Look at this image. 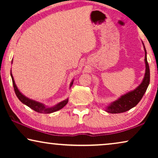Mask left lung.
I'll list each match as a JSON object with an SVG mask.
<instances>
[{
  "label": "left lung",
  "mask_w": 158,
  "mask_h": 158,
  "mask_svg": "<svg viewBox=\"0 0 158 158\" xmlns=\"http://www.w3.org/2000/svg\"><path fill=\"white\" fill-rule=\"evenodd\" d=\"M143 44V42H142ZM144 45V44H143ZM144 52H145V56H144V62H145V73H144V78L142 82L138 87L135 90H131L126 94H124L117 100L108 106L105 111L108 113L111 114H118L123 113V112L129 111V109H132L135 106H137L139 102L142 97H143L144 93L146 92L149 84H150V68L147 60V52L144 45Z\"/></svg>",
  "instance_id": "obj_1"
}]
</instances>
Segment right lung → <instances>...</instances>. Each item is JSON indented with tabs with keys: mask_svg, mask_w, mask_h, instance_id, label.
<instances>
[{
	"mask_svg": "<svg viewBox=\"0 0 158 158\" xmlns=\"http://www.w3.org/2000/svg\"><path fill=\"white\" fill-rule=\"evenodd\" d=\"M10 76H11V78H12L13 85H14L15 94H16V96L18 97V98L21 101V102H22L23 103V104L27 105V106L31 108V109H33L34 111L38 112V113H42V114L53 113V112L59 111V110L62 109V108H63L68 102V98H67V99H65V100H64V101H61V102L58 103L57 104L53 106L47 107L44 104V103L38 102V101L32 100V99H30L29 98H27V97H26L24 95H23L22 94H21V93L19 91L18 88H17L16 83H15L14 77H13L12 73H11V70H10ZM73 83V81H72V82H71V83L70 85V88H71Z\"/></svg>",
	"mask_w": 158,
	"mask_h": 158,
	"instance_id": "obj_1",
	"label": "right lung"
}]
</instances>
